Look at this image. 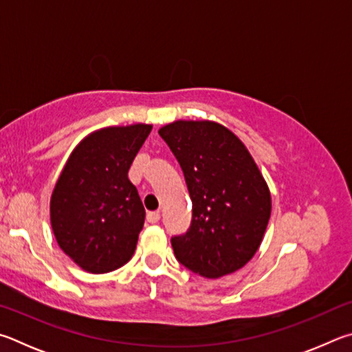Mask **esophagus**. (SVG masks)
Instances as JSON below:
<instances>
[{"mask_svg":"<svg viewBox=\"0 0 352 352\" xmlns=\"http://www.w3.org/2000/svg\"><path fill=\"white\" fill-rule=\"evenodd\" d=\"M159 219H160V213L159 212H148L146 213V221H148V223L156 224Z\"/></svg>","mask_w":352,"mask_h":352,"instance_id":"esophagus-1","label":"esophagus"}]
</instances>
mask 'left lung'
Returning <instances> with one entry per match:
<instances>
[{"label":"left lung","instance_id":"left-lung-1","mask_svg":"<svg viewBox=\"0 0 352 352\" xmlns=\"http://www.w3.org/2000/svg\"><path fill=\"white\" fill-rule=\"evenodd\" d=\"M159 135L179 162L193 204L188 230L171 238L176 260L207 278L241 269L270 218V193L254 159L214 122L179 120Z\"/></svg>","mask_w":352,"mask_h":352}]
</instances>
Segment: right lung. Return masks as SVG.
I'll return each mask as SVG.
<instances>
[{"instance_id": "add662e5", "label": "right lung", "mask_w": 352, "mask_h": 352, "mask_svg": "<svg viewBox=\"0 0 352 352\" xmlns=\"http://www.w3.org/2000/svg\"><path fill=\"white\" fill-rule=\"evenodd\" d=\"M150 131L139 123L92 133L61 171L51 198L52 230L86 272H111L134 254L145 208L128 170Z\"/></svg>"}]
</instances>
